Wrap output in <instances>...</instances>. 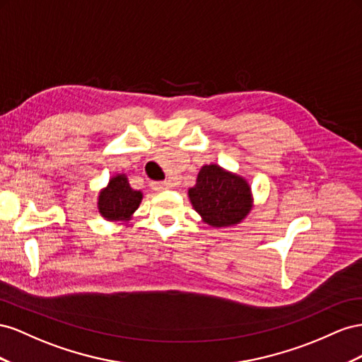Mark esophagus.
I'll list each match as a JSON object with an SVG mask.
<instances>
[{"label": "esophagus", "instance_id": "obj_1", "mask_svg": "<svg viewBox=\"0 0 362 362\" xmlns=\"http://www.w3.org/2000/svg\"><path fill=\"white\" fill-rule=\"evenodd\" d=\"M151 188H153L154 191L170 189V188H171V182H170V180H165V182H153V183H151Z\"/></svg>", "mask_w": 362, "mask_h": 362}]
</instances>
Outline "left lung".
Returning <instances> with one entry per match:
<instances>
[{
  "mask_svg": "<svg viewBox=\"0 0 362 362\" xmlns=\"http://www.w3.org/2000/svg\"><path fill=\"white\" fill-rule=\"evenodd\" d=\"M188 195L202 220L216 229L240 224L253 208L249 182L216 163L203 165Z\"/></svg>",
  "mask_w": 362,
  "mask_h": 362,
  "instance_id": "obj_1",
  "label": "left lung"
}]
</instances>
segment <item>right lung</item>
Instances as JSON below:
<instances>
[{
    "mask_svg": "<svg viewBox=\"0 0 362 362\" xmlns=\"http://www.w3.org/2000/svg\"><path fill=\"white\" fill-rule=\"evenodd\" d=\"M142 202V192L135 191L126 174H117L98 194V212L107 221H129Z\"/></svg>",
    "mask_w": 362,
    "mask_h": 362,
    "instance_id": "1",
    "label": "right lung"
}]
</instances>
